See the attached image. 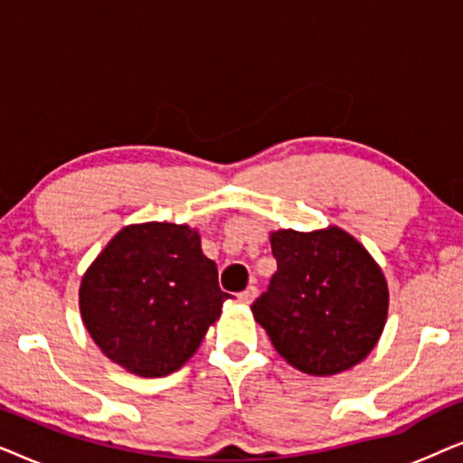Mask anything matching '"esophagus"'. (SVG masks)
<instances>
[{
  "label": "esophagus",
  "mask_w": 463,
  "mask_h": 463,
  "mask_svg": "<svg viewBox=\"0 0 463 463\" xmlns=\"http://www.w3.org/2000/svg\"><path fill=\"white\" fill-rule=\"evenodd\" d=\"M255 297H257V288L255 287H249V288L242 290V293L238 295V299L242 301V303H246V306H250V303L255 301Z\"/></svg>",
  "instance_id": "1"
}]
</instances>
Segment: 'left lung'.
<instances>
[{
	"label": "left lung",
	"instance_id": "left-lung-1",
	"mask_svg": "<svg viewBox=\"0 0 463 463\" xmlns=\"http://www.w3.org/2000/svg\"><path fill=\"white\" fill-rule=\"evenodd\" d=\"M278 271L252 316L278 354L307 375H337L369 356L388 318V282L356 238L326 227L269 236Z\"/></svg>",
	"mask_w": 463,
	"mask_h": 463
}]
</instances>
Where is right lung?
I'll return each instance as SVG.
<instances>
[{"instance_id": "right-lung-1", "label": "right lung", "mask_w": 463, "mask_h": 463, "mask_svg": "<svg viewBox=\"0 0 463 463\" xmlns=\"http://www.w3.org/2000/svg\"><path fill=\"white\" fill-rule=\"evenodd\" d=\"M232 295L189 225H128L109 240L80 284V314L94 344L138 377L179 371Z\"/></svg>"}]
</instances>
